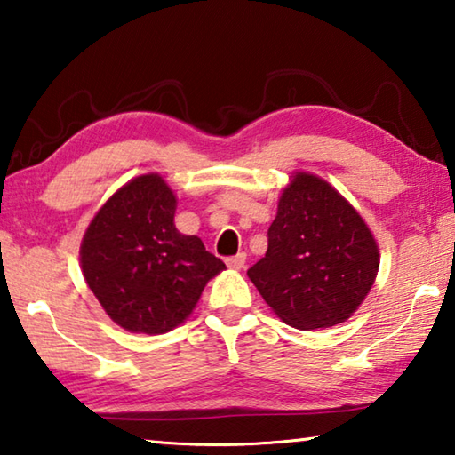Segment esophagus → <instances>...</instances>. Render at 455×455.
Wrapping results in <instances>:
<instances>
[{"label":"esophagus","mask_w":455,"mask_h":455,"mask_svg":"<svg viewBox=\"0 0 455 455\" xmlns=\"http://www.w3.org/2000/svg\"><path fill=\"white\" fill-rule=\"evenodd\" d=\"M244 263H246V255H244V252H236V255L227 259V265H228L230 268H243Z\"/></svg>","instance_id":"obj_1"}]
</instances>
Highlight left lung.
<instances>
[{
	"mask_svg": "<svg viewBox=\"0 0 455 455\" xmlns=\"http://www.w3.org/2000/svg\"><path fill=\"white\" fill-rule=\"evenodd\" d=\"M267 236L265 257L246 275L295 329H325L349 319L379 268V251L363 219L313 174H295L283 190Z\"/></svg>",
	"mask_w": 455,
	"mask_h": 455,
	"instance_id": "8db88e82",
	"label": "left lung"
}]
</instances>
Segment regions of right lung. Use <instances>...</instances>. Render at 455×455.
I'll list each match as a JSON object with an SVG mask.
<instances>
[{
    "label": "right lung",
    "instance_id": "right-lung-1",
    "mask_svg": "<svg viewBox=\"0 0 455 455\" xmlns=\"http://www.w3.org/2000/svg\"><path fill=\"white\" fill-rule=\"evenodd\" d=\"M176 196L138 176L98 211L82 241V273L104 311L132 333L160 335L188 317L225 263L174 227Z\"/></svg>",
    "mask_w": 455,
    "mask_h": 455
}]
</instances>
